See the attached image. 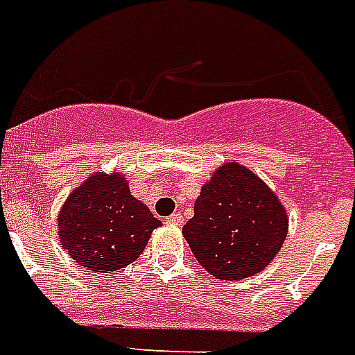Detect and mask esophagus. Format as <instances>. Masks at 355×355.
<instances>
[{
    "instance_id": "esophagus-1",
    "label": "esophagus",
    "mask_w": 355,
    "mask_h": 355,
    "mask_svg": "<svg viewBox=\"0 0 355 355\" xmlns=\"http://www.w3.org/2000/svg\"><path fill=\"white\" fill-rule=\"evenodd\" d=\"M166 221H167V225H173V227H180V225L184 223V217H182V214H180V211H175L173 216L167 217Z\"/></svg>"
}]
</instances>
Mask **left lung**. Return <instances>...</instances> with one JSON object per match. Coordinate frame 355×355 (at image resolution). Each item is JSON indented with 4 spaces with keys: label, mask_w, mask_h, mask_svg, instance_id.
Masks as SVG:
<instances>
[{
    "label": "left lung",
    "mask_w": 355,
    "mask_h": 355,
    "mask_svg": "<svg viewBox=\"0 0 355 355\" xmlns=\"http://www.w3.org/2000/svg\"><path fill=\"white\" fill-rule=\"evenodd\" d=\"M289 230L276 193L248 167L227 162L211 173L182 228L202 269L217 280H245L275 259Z\"/></svg>",
    "instance_id": "1"
}]
</instances>
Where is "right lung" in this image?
<instances>
[{"label":"right lung","instance_id":"1","mask_svg":"<svg viewBox=\"0 0 355 355\" xmlns=\"http://www.w3.org/2000/svg\"><path fill=\"white\" fill-rule=\"evenodd\" d=\"M58 239L85 269H125L138 259L153 230L162 227L130 195L127 175L96 171L68 195L58 211Z\"/></svg>","mask_w":355,"mask_h":355}]
</instances>
